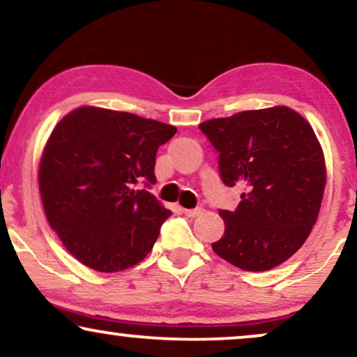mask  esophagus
<instances>
[{"instance_id":"34e87169","label":"esophagus","mask_w":357,"mask_h":357,"mask_svg":"<svg viewBox=\"0 0 357 357\" xmlns=\"http://www.w3.org/2000/svg\"><path fill=\"white\" fill-rule=\"evenodd\" d=\"M184 215L188 218H197V215L202 214V207H194V209H183Z\"/></svg>"}]
</instances>
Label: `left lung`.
I'll return each mask as SVG.
<instances>
[{
    "instance_id": "obj_1",
    "label": "left lung",
    "mask_w": 357,
    "mask_h": 357,
    "mask_svg": "<svg viewBox=\"0 0 357 357\" xmlns=\"http://www.w3.org/2000/svg\"><path fill=\"white\" fill-rule=\"evenodd\" d=\"M199 128L219 153L222 183L242 189L236 211L219 209L225 231L212 250L247 272L283 264L308 238L326 186L311 125L282 105L212 119Z\"/></svg>"
}]
</instances>
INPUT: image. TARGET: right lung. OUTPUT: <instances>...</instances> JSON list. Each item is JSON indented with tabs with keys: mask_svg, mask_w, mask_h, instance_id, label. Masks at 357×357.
I'll return each mask as SVG.
<instances>
[{
	"mask_svg": "<svg viewBox=\"0 0 357 357\" xmlns=\"http://www.w3.org/2000/svg\"><path fill=\"white\" fill-rule=\"evenodd\" d=\"M174 133L173 125L98 107H80L52 130L40 199L52 231L89 268L119 272L150 254L171 211L148 188L158 148Z\"/></svg>",
	"mask_w": 357,
	"mask_h": 357,
	"instance_id": "obj_1",
	"label": "right lung"
}]
</instances>
